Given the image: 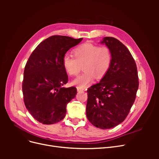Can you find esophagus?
I'll use <instances>...</instances> for the list:
<instances>
[{
	"mask_svg": "<svg viewBox=\"0 0 159 159\" xmlns=\"http://www.w3.org/2000/svg\"><path fill=\"white\" fill-rule=\"evenodd\" d=\"M77 90H78V92H80V91H84V88L78 87V88H77Z\"/></svg>",
	"mask_w": 159,
	"mask_h": 159,
	"instance_id": "obj_1",
	"label": "esophagus"
}]
</instances>
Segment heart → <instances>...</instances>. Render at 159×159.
I'll return each instance as SVG.
<instances>
[{
	"label": "heart",
	"mask_w": 159,
	"mask_h": 159,
	"mask_svg": "<svg viewBox=\"0 0 159 159\" xmlns=\"http://www.w3.org/2000/svg\"><path fill=\"white\" fill-rule=\"evenodd\" d=\"M73 53L74 57L66 54L62 63L70 76L78 75L83 67V73L72 81V84L80 88L88 85L95 78L97 80L103 78L111 64V51L107 46H99L86 42L75 48Z\"/></svg>",
	"instance_id": "1"
}]
</instances>
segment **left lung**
<instances>
[{"instance_id": "obj_1", "label": "left lung", "mask_w": 159, "mask_h": 159, "mask_svg": "<svg viewBox=\"0 0 159 159\" xmlns=\"http://www.w3.org/2000/svg\"><path fill=\"white\" fill-rule=\"evenodd\" d=\"M112 61L107 73L88 89L86 116L93 126L107 129L122 123L136 98L139 77L135 61L123 44L113 37H105Z\"/></svg>"}]
</instances>
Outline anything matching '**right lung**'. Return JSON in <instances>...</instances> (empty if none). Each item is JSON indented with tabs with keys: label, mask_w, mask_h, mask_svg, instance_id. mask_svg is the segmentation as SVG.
<instances>
[{
	"label": "right lung",
	"mask_w": 159,
	"mask_h": 159,
	"mask_svg": "<svg viewBox=\"0 0 159 159\" xmlns=\"http://www.w3.org/2000/svg\"><path fill=\"white\" fill-rule=\"evenodd\" d=\"M83 38L54 35L38 45L24 71V102L32 116L42 124L57 123L66 114L67 104L75 97V87L66 88L67 75L63 57Z\"/></svg>",
	"instance_id": "obj_1"
}]
</instances>
